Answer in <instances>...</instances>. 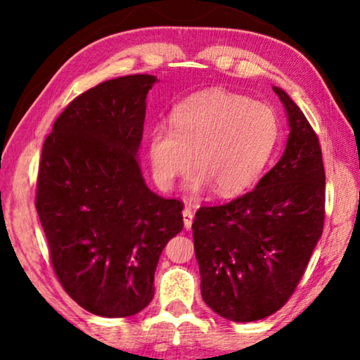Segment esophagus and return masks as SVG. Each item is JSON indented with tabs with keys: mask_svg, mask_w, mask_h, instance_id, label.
<instances>
[{
	"mask_svg": "<svg viewBox=\"0 0 360 360\" xmlns=\"http://www.w3.org/2000/svg\"><path fill=\"white\" fill-rule=\"evenodd\" d=\"M184 223H185V228L186 229H190L191 228V224H193V218H195V213H193V210L190 208V206H185L184 208Z\"/></svg>",
	"mask_w": 360,
	"mask_h": 360,
	"instance_id": "obj_1",
	"label": "esophagus"
}]
</instances>
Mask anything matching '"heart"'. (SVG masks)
I'll return each mask as SVG.
<instances>
[{
  "mask_svg": "<svg viewBox=\"0 0 360 360\" xmlns=\"http://www.w3.org/2000/svg\"><path fill=\"white\" fill-rule=\"evenodd\" d=\"M170 124L155 126L147 142L152 176L164 190L188 170L193 155L191 190L213 185L221 196L243 193L262 176L280 139L272 106L221 88L181 101Z\"/></svg>",
  "mask_w": 360,
  "mask_h": 360,
  "instance_id": "1",
  "label": "heart"
}]
</instances>
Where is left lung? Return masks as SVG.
Segmentation results:
<instances>
[{
	"mask_svg": "<svg viewBox=\"0 0 360 360\" xmlns=\"http://www.w3.org/2000/svg\"><path fill=\"white\" fill-rule=\"evenodd\" d=\"M288 115L282 159L254 190L229 203L201 206L193 228L205 303L231 321L278 311L298 287L324 228L321 146L303 111L274 86Z\"/></svg>",
	"mask_w": 360,
	"mask_h": 360,
	"instance_id": "1",
	"label": "left lung"
}]
</instances>
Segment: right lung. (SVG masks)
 <instances>
[{
	"label": "right lung",
	"instance_id": "1",
	"mask_svg": "<svg viewBox=\"0 0 360 360\" xmlns=\"http://www.w3.org/2000/svg\"><path fill=\"white\" fill-rule=\"evenodd\" d=\"M152 75L112 78L77 96L42 146L36 210L53 272L86 311L139 313L154 297L184 203L147 188L137 164Z\"/></svg>",
	"mask_w": 360,
	"mask_h": 360
}]
</instances>
